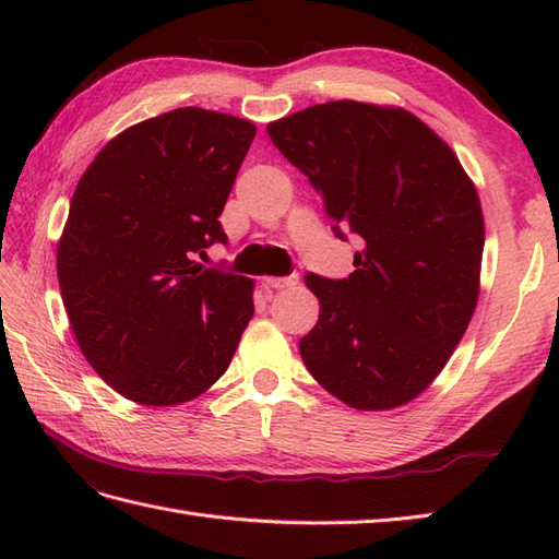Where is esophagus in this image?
I'll use <instances>...</instances> for the list:
<instances>
[{"mask_svg":"<svg viewBox=\"0 0 559 559\" xmlns=\"http://www.w3.org/2000/svg\"><path fill=\"white\" fill-rule=\"evenodd\" d=\"M298 283V276L295 273H290V276H283V278H264V286L266 288H276V290H283V288H290Z\"/></svg>","mask_w":559,"mask_h":559,"instance_id":"obj_1","label":"esophagus"}]
</instances>
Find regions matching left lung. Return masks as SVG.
Here are the masks:
<instances>
[{"instance_id": "left-lung-1", "label": "left lung", "mask_w": 559, "mask_h": 559, "mask_svg": "<svg viewBox=\"0 0 559 559\" xmlns=\"http://www.w3.org/2000/svg\"><path fill=\"white\" fill-rule=\"evenodd\" d=\"M269 136L324 199L336 237L358 235L348 278L307 273L319 322L307 370L350 408L391 411L444 370L480 290L485 223L456 153L413 112L331 100Z\"/></svg>"}]
</instances>
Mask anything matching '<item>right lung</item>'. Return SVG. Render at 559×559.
<instances>
[{"label":"right lung","instance_id":"obj_1","mask_svg":"<svg viewBox=\"0 0 559 559\" xmlns=\"http://www.w3.org/2000/svg\"><path fill=\"white\" fill-rule=\"evenodd\" d=\"M257 127L177 108L117 134L76 185L57 278L83 358L141 406L218 382L254 314V283L204 269Z\"/></svg>","mask_w":559,"mask_h":559}]
</instances>
